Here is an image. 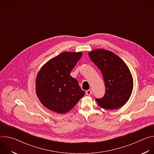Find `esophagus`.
Masks as SVG:
<instances>
[{
  "label": "esophagus",
  "mask_w": 154,
  "mask_h": 154,
  "mask_svg": "<svg viewBox=\"0 0 154 154\" xmlns=\"http://www.w3.org/2000/svg\"><path fill=\"white\" fill-rule=\"evenodd\" d=\"M86 94L88 95V96H91V95L92 94V91L90 90H87V91H86Z\"/></svg>",
  "instance_id": "esophagus-1"
}]
</instances>
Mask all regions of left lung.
I'll return each mask as SVG.
<instances>
[{"label": "left lung", "mask_w": 154, "mask_h": 154, "mask_svg": "<svg viewBox=\"0 0 154 154\" xmlns=\"http://www.w3.org/2000/svg\"><path fill=\"white\" fill-rule=\"evenodd\" d=\"M92 61L100 70L105 86L103 97L96 99L98 105L105 109H115L129 99L133 90V78L126 64L118 55L105 49L89 52Z\"/></svg>", "instance_id": "obj_1"}]
</instances>
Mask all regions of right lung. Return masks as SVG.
Here are the masks:
<instances>
[{
    "label": "right lung",
    "mask_w": 154,
    "mask_h": 154,
    "mask_svg": "<svg viewBox=\"0 0 154 154\" xmlns=\"http://www.w3.org/2000/svg\"><path fill=\"white\" fill-rule=\"evenodd\" d=\"M82 53L63 52L41 68L36 80V93L50 110L63 114L69 112L83 97L85 91L70 73Z\"/></svg>",
    "instance_id": "obj_1"
}]
</instances>
